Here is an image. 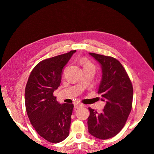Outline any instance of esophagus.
<instances>
[{"instance_id":"1","label":"esophagus","mask_w":154,"mask_h":154,"mask_svg":"<svg viewBox=\"0 0 154 154\" xmlns=\"http://www.w3.org/2000/svg\"><path fill=\"white\" fill-rule=\"evenodd\" d=\"M83 106V105L80 103H76L74 104V109H79V108H80V107H82Z\"/></svg>"}]
</instances>
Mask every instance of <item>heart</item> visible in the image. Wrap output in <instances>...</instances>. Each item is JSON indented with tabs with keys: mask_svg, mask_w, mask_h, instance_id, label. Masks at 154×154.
I'll use <instances>...</instances> for the list:
<instances>
[{
	"mask_svg": "<svg viewBox=\"0 0 154 154\" xmlns=\"http://www.w3.org/2000/svg\"><path fill=\"white\" fill-rule=\"evenodd\" d=\"M81 63L82 64V66H83V67H90V66L94 67L93 66V65L86 58H82L81 60Z\"/></svg>",
	"mask_w": 154,
	"mask_h": 154,
	"instance_id": "heart-1",
	"label": "heart"
}]
</instances>
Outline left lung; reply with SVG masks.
<instances>
[{"label": "left lung", "instance_id": "obj_1", "mask_svg": "<svg viewBox=\"0 0 154 154\" xmlns=\"http://www.w3.org/2000/svg\"><path fill=\"white\" fill-rule=\"evenodd\" d=\"M89 54L101 65L103 75L98 94L106 104L101 113L88 107V132L96 138L107 139L116 136L127 122L132 107V83L117 59L93 53Z\"/></svg>", "mask_w": 154, "mask_h": 154}]
</instances>
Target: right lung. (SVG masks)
Wrapping results in <instances>:
<instances>
[{
  "mask_svg": "<svg viewBox=\"0 0 154 154\" xmlns=\"http://www.w3.org/2000/svg\"><path fill=\"white\" fill-rule=\"evenodd\" d=\"M76 50L39 62L32 70L25 88V105L30 122L41 137L60 143L69 134L72 103L60 104L53 95L63 70Z\"/></svg>",
  "mask_w": 154,
  "mask_h": 154,
  "instance_id": "add662e5",
  "label": "right lung"
}]
</instances>
